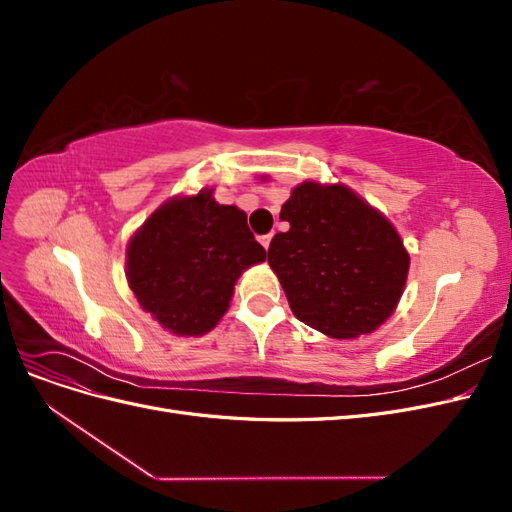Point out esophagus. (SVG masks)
Instances as JSON below:
<instances>
[{
	"mask_svg": "<svg viewBox=\"0 0 512 512\" xmlns=\"http://www.w3.org/2000/svg\"><path fill=\"white\" fill-rule=\"evenodd\" d=\"M271 239H273V235H262V237H260V243H262V247H265V250H269Z\"/></svg>",
	"mask_w": 512,
	"mask_h": 512,
	"instance_id": "34e87169",
	"label": "esophagus"
}]
</instances>
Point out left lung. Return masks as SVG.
Returning <instances> with one entry per match:
<instances>
[{"mask_svg":"<svg viewBox=\"0 0 512 512\" xmlns=\"http://www.w3.org/2000/svg\"><path fill=\"white\" fill-rule=\"evenodd\" d=\"M269 265L292 314L335 339L376 331L401 299L410 256L393 224L342 183L303 181L282 205Z\"/></svg>","mask_w":512,"mask_h":512,"instance_id":"left-lung-1","label":"left lung"}]
</instances>
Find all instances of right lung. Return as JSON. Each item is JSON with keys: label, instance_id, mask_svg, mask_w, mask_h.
Instances as JSON below:
<instances>
[{"label": "right lung", "instance_id": "1", "mask_svg": "<svg viewBox=\"0 0 512 512\" xmlns=\"http://www.w3.org/2000/svg\"><path fill=\"white\" fill-rule=\"evenodd\" d=\"M265 258L245 211L200 190L166 200L134 232L126 275L138 303L164 329L196 337L220 322L241 273Z\"/></svg>", "mask_w": 512, "mask_h": 512}]
</instances>
